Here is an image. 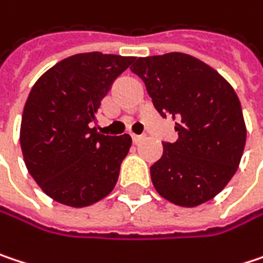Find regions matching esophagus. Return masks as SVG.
I'll list each match as a JSON object with an SVG mask.
<instances>
[{
    "mask_svg": "<svg viewBox=\"0 0 263 263\" xmlns=\"http://www.w3.org/2000/svg\"><path fill=\"white\" fill-rule=\"evenodd\" d=\"M141 140H143V135H132V141H134V144H138Z\"/></svg>",
    "mask_w": 263,
    "mask_h": 263,
    "instance_id": "esophagus-1",
    "label": "esophagus"
}]
</instances>
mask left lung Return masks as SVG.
Segmentation results:
<instances>
[{
  "mask_svg": "<svg viewBox=\"0 0 263 263\" xmlns=\"http://www.w3.org/2000/svg\"><path fill=\"white\" fill-rule=\"evenodd\" d=\"M141 78L161 117H172L178 140L162 143L151 167L161 197L183 208L214 199L238 170L247 128L233 87L209 64L182 54L138 57Z\"/></svg>",
  "mask_w": 263,
  "mask_h": 263,
  "instance_id": "left-lung-1",
  "label": "left lung"
}]
</instances>
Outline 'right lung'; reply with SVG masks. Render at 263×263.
I'll return each instance as SVG.
<instances>
[{
    "mask_svg": "<svg viewBox=\"0 0 263 263\" xmlns=\"http://www.w3.org/2000/svg\"><path fill=\"white\" fill-rule=\"evenodd\" d=\"M132 61L102 52L77 54L33 85L19 141L28 173L52 200L85 208L114 190L131 137L104 135L91 125L114 80Z\"/></svg>",
    "mask_w": 263,
    "mask_h": 263,
    "instance_id": "obj_1",
    "label": "right lung"
}]
</instances>
